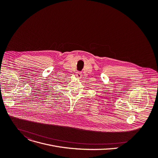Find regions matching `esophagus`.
<instances>
[{
    "mask_svg": "<svg viewBox=\"0 0 158 158\" xmlns=\"http://www.w3.org/2000/svg\"><path fill=\"white\" fill-rule=\"evenodd\" d=\"M76 77H77V78L80 79V78L81 77V76H82V74H81V73H77L76 74Z\"/></svg>",
    "mask_w": 158,
    "mask_h": 158,
    "instance_id": "34e87169",
    "label": "esophagus"
}]
</instances>
